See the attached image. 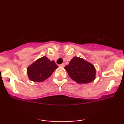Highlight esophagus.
<instances>
[{
	"label": "esophagus",
	"instance_id": "esophagus-1",
	"mask_svg": "<svg viewBox=\"0 0 124 124\" xmlns=\"http://www.w3.org/2000/svg\"><path fill=\"white\" fill-rule=\"evenodd\" d=\"M59 66H60V67H62V68H63V67L65 66V64H64V63H62V64H61V65H59Z\"/></svg>",
	"mask_w": 124,
	"mask_h": 124
}]
</instances>
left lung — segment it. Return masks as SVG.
Here are the masks:
<instances>
[{"mask_svg":"<svg viewBox=\"0 0 124 124\" xmlns=\"http://www.w3.org/2000/svg\"><path fill=\"white\" fill-rule=\"evenodd\" d=\"M65 69L72 80L78 83L86 84L96 78V70L92 63L79 57H73Z\"/></svg>","mask_w":124,"mask_h":124,"instance_id":"1","label":"left lung"}]
</instances>
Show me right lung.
Listing matches in <instances>:
<instances>
[{"instance_id":"obj_1","label":"right lung","mask_w":124,"mask_h":124,"mask_svg":"<svg viewBox=\"0 0 124 124\" xmlns=\"http://www.w3.org/2000/svg\"><path fill=\"white\" fill-rule=\"evenodd\" d=\"M58 68L54 61H51L44 56L31 64L27 68V73L30 80L41 82L49 78Z\"/></svg>"}]
</instances>
